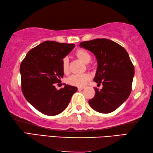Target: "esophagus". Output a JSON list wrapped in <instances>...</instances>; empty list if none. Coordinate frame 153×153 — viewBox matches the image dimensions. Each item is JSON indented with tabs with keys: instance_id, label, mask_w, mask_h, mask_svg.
<instances>
[{
	"instance_id": "obj_1",
	"label": "esophagus",
	"mask_w": 153,
	"mask_h": 153,
	"mask_svg": "<svg viewBox=\"0 0 153 153\" xmlns=\"http://www.w3.org/2000/svg\"><path fill=\"white\" fill-rule=\"evenodd\" d=\"M84 88V86H80V87H78V90H83Z\"/></svg>"
}]
</instances>
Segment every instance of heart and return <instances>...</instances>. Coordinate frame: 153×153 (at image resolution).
<instances>
[{
	"label": "heart",
	"mask_w": 153,
	"mask_h": 153,
	"mask_svg": "<svg viewBox=\"0 0 153 153\" xmlns=\"http://www.w3.org/2000/svg\"><path fill=\"white\" fill-rule=\"evenodd\" d=\"M77 57L80 59L84 63H88L91 56L88 51L84 49H79L76 53ZM62 68L64 73L69 71V61L67 57H65L62 61ZM91 78V76L89 74H74L67 79V83L75 86H84Z\"/></svg>",
	"instance_id": "1"
}]
</instances>
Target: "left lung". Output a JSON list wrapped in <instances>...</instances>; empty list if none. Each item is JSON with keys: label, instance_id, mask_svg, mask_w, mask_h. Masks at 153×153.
Instances as JSON below:
<instances>
[{"label": "left lung", "instance_id": "8db88e82", "mask_svg": "<svg viewBox=\"0 0 153 153\" xmlns=\"http://www.w3.org/2000/svg\"><path fill=\"white\" fill-rule=\"evenodd\" d=\"M80 47L94 54L97 69L94 81L102 84L100 90L95 88L94 97L88 103L97 112H113L128 99L131 91L134 67L126 49L105 38L84 41Z\"/></svg>", "mask_w": 153, "mask_h": 153}]
</instances>
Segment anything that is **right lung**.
<instances>
[{
	"mask_svg": "<svg viewBox=\"0 0 153 153\" xmlns=\"http://www.w3.org/2000/svg\"><path fill=\"white\" fill-rule=\"evenodd\" d=\"M74 47V44L45 41L28 52L21 63L23 94L31 105L45 115L63 112L77 90L68 84L60 90L55 86L63 77V59Z\"/></svg>",
	"mask_w": 153,
	"mask_h": 153,
	"instance_id": "obj_1",
	"label": "right lung"
}]
</instances>
